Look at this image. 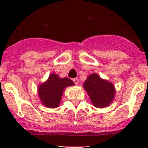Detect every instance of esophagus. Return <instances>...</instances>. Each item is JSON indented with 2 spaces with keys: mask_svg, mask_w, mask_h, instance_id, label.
Wrapping results in <instances>:
<instances>
[{
  "mask_svg": "<svg viewBox=\"0 0 148 148\" xmlns=\"http://www.w3.org/2000/svg\"><path fill=\"white\" fill-rule=\"evenodd\" d=\"M73 82H74V83L75 84H78V78H74V79H73Z\"/></svg>",
  "mask_w": 148,
  "mask_h": 148,
  "instance_id": "34e87169",
  "label": "esophagus"
}]
</instances>
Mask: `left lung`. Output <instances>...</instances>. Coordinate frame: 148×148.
<instances>
[{
	"instance_id": "left-lung-1",
	"label": "left lung",
	"mask_w": 148,
	"mask_h": 148,
	"mask_svg": "<svg viewBox=\"0 0 148 148\" xmlns=\"http://www.w3.org/2000/svg\"><path fill=\"white\" fill-rule=\"evenodd\" d=\"M83 87L89 95L92 104L95 108H107L113 102L116 89L113 83L101 78L97 73L87 76Z\"/></svg>"
}]
</instances>
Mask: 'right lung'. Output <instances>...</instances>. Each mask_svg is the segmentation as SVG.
I'll return each mask as SVG.
<instances>
[{
  "label": "right lung",
  "instance_id": "right-lung-1",
  "mask_svg": "<svg viewBox=\"0 0 148 148\" xmlns=\"http://www.w3.org/2000/svg\"><path fill=\"white\" fill-rule=\"evenodd\" d=\"M73 85L75 84L70 78H60L57 74L51 73L47 80L38 85V95L43 105L49 108H56L61 103L65 88Z\"/></svg>",
  "mask_w": 148,
  "mask_h": 148
}]
</instances>
